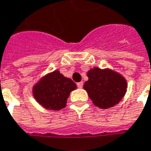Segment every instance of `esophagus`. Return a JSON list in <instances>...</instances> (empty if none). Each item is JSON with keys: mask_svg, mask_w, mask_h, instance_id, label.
I'll return each instance as SVG.
<instances>
[{"mask_svg": "<svg viewBox=\"0 0 151 151\" xmlns=\"http://www.w3.org/2000/svg\"><path fill=\"white\" fill-rule=\"evenodd\" d=\"M77 86H78V88H82V87L83 86V82L78 83H77Z\"/></svg>", "mask_w": 151, "mask_h": 151, "instance_id": "obj_1", "label": "esophagus"}]
</instances>
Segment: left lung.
<instances>
[{
	"label": "left lung",
	"instance_id": "1",
	"mask_svg": "<svg viewBox=\"0 0 151 151\" xmlns=\"http://www.w3.org/2000/svg\"><path fill=\"white\" fill-rule=\"evenodd\" d=\"M87 77L88 80L83 87L94 105L99 108L114 106L126 93L127 81L121 74L109 68H91L87 72Z\"/></svg>",
	"mask_w": 151,
	"mask_h": 151
}]
</instances>
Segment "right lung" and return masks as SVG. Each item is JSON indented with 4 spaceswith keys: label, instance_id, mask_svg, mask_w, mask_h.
<instances>
[{
    "label": "right lung",
    "instance_id": "1",
    "mask_svg": "<svg viewBox=\"0 0 151 151\" xmlns=\"http://www.w3.org/2000/svg\"><path fill=\"white\" fill-rule=\"evenodd\" d=\"M76 88L73 80L55 70L43 77L34 85L32 93L36 101L44 108L60 110L66 106L69 94Z\"/></svg>",
    "mask_w": 151,
    "mask_h": 151
}]
</instances>
